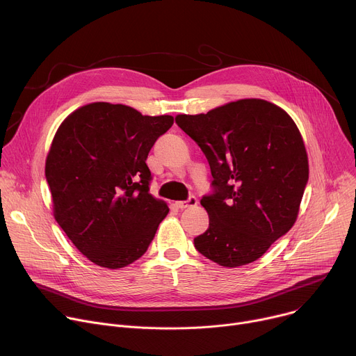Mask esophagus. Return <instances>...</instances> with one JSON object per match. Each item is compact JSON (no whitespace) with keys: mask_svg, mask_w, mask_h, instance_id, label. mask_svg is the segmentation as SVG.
Masks as SVG:
<instances>
[{"mask_svg":"<svg viewBox=\"0 0 356 356\" xmlns=\"http://www.w3.org/2000/svg\"><path fill=\"white\" fill-rule=\"evenodd\" d=\"M196 204H197V199H196L195 196H189V199H186V200H179V202L175 203V206H177L178 209L193 207V206H196Z\"/></svg>","mask_w":356,"mask_h":356,"instance_id":"obj_1","label":"esophagus"}]
</instances>
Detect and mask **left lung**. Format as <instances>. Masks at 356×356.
<instances>
[{
	"label": "left lung",
	"mask_w": 356,
	"mask_h": 356,
	"mask_svg": "<svg viewBox=\"0 0 356 356\" xmlns=\"http://www.w3.org/2000/svg\"><path fill=\"white\" fill-rule=\"evenodd\" d=\"M177 124L206 156L213 192L200 199L209 229L195 248L222 266L257 261L298 219L309 160L293 119L264 99H240Z\"/></svg>",
	"instance_id": "8db88e82"
}]
</instances>
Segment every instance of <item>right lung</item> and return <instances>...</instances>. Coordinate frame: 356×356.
<instances>
[{
  "instance_id": "obj_1",
  "label": "right lung",
  "mask_w": 356,
  "mask_h": 356,
  "mask_svg": "<svg viewBox=\"0 0 356 356\" xmlns=\"http://www.w3.org/2000/svg\"><path fill=\"white\" fill-rule=\"evenodd\" d=\"M172 123L170 115L94 102L57 129L44 168L53 215L91 262L118 269L147 251L170 209L149 192L146 160Z\"/></svg>"
}]
</instances>
